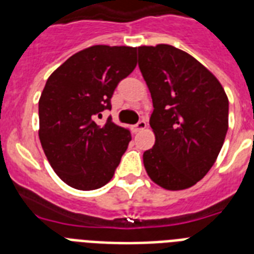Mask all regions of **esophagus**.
Here are the masks:
<instances>
[{"mask_svg":"<svg viewBox=\"0 0 254 254\" xmlns=\"http://www.w3.org/2000/svg\"><path fill=\"white\" fill-rule=\"evenodd\" d=\"M147 127V123L146 120H141V121H138V124L135 125V130L137 131H141V130H145Z\"/></svg>","mask_w":254,"mask_h":254,"instance_id":"esophagus-1","label":"esophagus"}]
</instances>
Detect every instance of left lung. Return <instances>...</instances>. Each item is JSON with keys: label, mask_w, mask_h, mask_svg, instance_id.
Returning <instances> with one entry per match:
<instances>
[{"label": "left lung", "mask_w": 254, "mask_h": 254, "mask_svg": "<svg viewBox=\"0 0 254 254\" xmlns=\"http://www.w3.org/2000/svg\"><path fill=\"white\" fill-rule=\"evenodd\" d=\"M138 65L153 99L154 146L143 153L162 189H189L209 171L228 130V97L209 69L170 45L138 47Z\"/></svg>", "instance_id": "left-lung-1"}]
</instances>
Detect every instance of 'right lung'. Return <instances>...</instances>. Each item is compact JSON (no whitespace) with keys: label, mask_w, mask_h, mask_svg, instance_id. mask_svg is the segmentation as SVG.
<instances>
[{"label":"right lung","mask_w":254,"mask_h":254,"mask_svg":"<svg viewBox=\"0 0 254 254\" xmlns=\"http://www.w3.org/2000/svg\"><path fill=\"white\" fill-rule=\"evenodd\" d=\"M137 65V47L96 45L58 67L39 99V139L58 177L76 190L107 185L115 175L131 135L111 119L96 124L111 109L116 87Z\"/></svg>","instance_id":"obj_1"}]
</instances>
